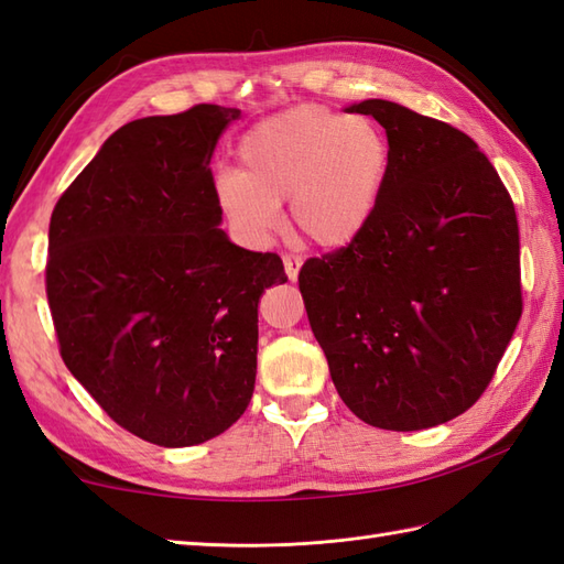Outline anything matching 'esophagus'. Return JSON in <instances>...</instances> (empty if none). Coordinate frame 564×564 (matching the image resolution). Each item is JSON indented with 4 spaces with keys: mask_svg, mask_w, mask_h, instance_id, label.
I'll list each match as a JSON object with an SVG mask.
<instances>
[{
    "mask_svg": "<svg viewBox=\"0 0 564 564\" xmlns=\"http://www.w3.org/2000/svg\"><path fill=\"white\" fill-rule=\"evenodd\" d=\"M283 267H285V275H289V281H297V273H301L303 259L295 257V254H285L283 257Z\"/></svg>",
    "mask_w": 564,
    "mask_h": 564,
    "instance_id": "34e87169",
    "label": "esophagus"
}]
</instances>
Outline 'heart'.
Segmentation results:
<instances>
[{"label":"heart","mask_w":564,"mask_h":564,"mask_svg":"<svg viewBox=\"0 0 564 564\" xmlns=\"http://www.w3.org/2000/svg\"><path fill=\"white\" fill-rule=\"evenodd\" d=\"M239 170L215 176V200L232 230L263 247L291 200L295 230L325 249L356 242L373 220L390 172V145L364 116L301 104L263 118L239 140Z\"/></svg>","instance_id":"1"}]
</instances>
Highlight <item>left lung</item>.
Returning a JSON list of instances; mask_svg holds the SVG:
<instances>
[{
    "instance_id": "left-lung-1",
    "label": "left lung",
    "mask_w": 564,
    "mask_h": 564,
    "mask_svg": "<svg viewBox=\"0 0 564 564\" xmlns=\"http://www.w3.org/2000/svg\"><path fill=\"white\" fill-rule=\"evenodd\" d=\"M390 172L356 242L297 275L339 398L366 424L419 431L480 400L519 325V220L473 138L386 99Z\"/></svg>"
}]
</instances>
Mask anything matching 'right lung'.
<instances>
[{"instance_id": "obj_1", "label": "right lung", "mask_w": 564, "mask_h": 564, "mask_svg": "<svg viewBox=\"0 0 564 564\" xmlns=\"http://www.w3.org/2000/svg\"><path fill=\"white\" fill-rule=\"evenodd\" d=\"M239 109L130 121L59 196L45 291L69 373L118 426L164 448L230 429L257 380L259 297L279 254L220 230L210 158Z\"/></svg>"}]
</instances>
